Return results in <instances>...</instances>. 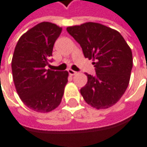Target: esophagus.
<instances>
[{"mask_svg": "<svg viewBox=\"0 0 147 147\" xmlns=\"http://www.w3.org/2000/svg\"><path fill=\"white\" fill-rule=\"evenodd\" d=\"M68 73L71 75V76H75L76 74L77 73L76 71H75L73 70H71V69H68Z\"/></svg>", "mask_w": 147, "mask_h": 147, "instance_id": "1", "label": "esophagus"}]
</instances>
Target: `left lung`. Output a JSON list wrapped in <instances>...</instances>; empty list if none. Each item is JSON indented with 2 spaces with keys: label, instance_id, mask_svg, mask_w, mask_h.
Returning a JSON list of instances; mask_svg holds the SVG:
<instances>
[{
  "label": "left lung",
  "instance_id": "1",
  "mask_svg": "<svg viewBox=\"0 0 147 147\" xmlns=\"http://www.w3.org/2000/svg\"><path fill=\"white\" fill-rule=\"evenodd\" d=\"M84 57L93 59L96 76L86 74L87 84L80 89L84 101L96 109L112 107L128 88L133 67V54L121 34L98 23L67 27Z\"/></svg>",
  "mask_w": 147,
  "mask_h": 147
}]
</instances>
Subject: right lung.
I'll list each match as a JSON object with an SVG mask.
<instances>
[{
    "label": "right lung",
    "instance_id": "right-lung-1",
    "mask_svg": "<svg viewBox=\"0 0 147 147\" xmlns=\"http://www.w3.org/2000/svg\"><path fill=\"white\" fill-rule=\"evenodd\" d=\"M62 28L42 22L19 38L13 52L11 68L19 98L36 112H49L62 102L68 72L46 69L54 42Z\"/></svg>",
    "mask_w": 147,
    "mask_h": 147
}]
</instances>
